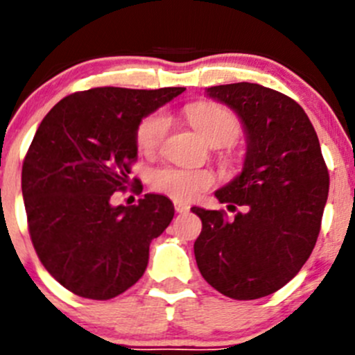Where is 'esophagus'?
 I'll return each mask as SVG.
<instances>
[{
    "label": "esophagus",
    "instance_id": "34e87169",
    "mask_svg": "<svg viewBox=\"0 0 355 355\" xmlns=\"http://www.w3.org/2000/svg\"><path fill=\"white\" fill-rule=\"evenodd\" d=\"M174 209H176V212H179V214L189 212V205L188 203H182V202H174Z\"/></svg>",
    "mask_w": 355,
    "mask_h": 355
}]
</instances>
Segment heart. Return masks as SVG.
I'll return each instance as SVG.
<instances>
[{"label":"heart","instance_id":"1","mask_svg":"<svg viewBox=\"0 0 355 355\" xmlns=\"http://www.w3.org/2000/svg\"><path fill=\"white\" fill-rule=\"evenodd\" d=\"M186 117L210 146L231 145L241 135L240 119L217 103L198 101L186 107ZM169 129V119L162 112L150 114L136 129V145L145 155H153L162 145ZM214 184V174L207 169L162 167L152 176V186L176 202H191Z\"/></svg>","mask_w":355,"mask_h":355}]
</instances>
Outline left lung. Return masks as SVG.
Segmentation results:
<instances>
[{
  "instance_id": "1",
  "label": "left lung",
  "mask_w": 355,
  "mask_h": 355,
  "mask_svg": "<svg viewBox=\"0 0 355 355\" xmlns=\"http://www.w3.org/2000/svg\"><path fill=\"white\" fill-rule=\"evenodd\" d=\"M236 114L247 152L236 178L214 195L243 212L193 207L202 219L195 259L210 286L236 300L283 288L311 255L328 200L329 174L304 108L286 94L252 83L207 87Z\"/></svg>"
}]
</instances>
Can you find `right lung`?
<instances>
[{
	"label": "right lung",
	"instance_id": "obj_1",
	"mask_svg": "<svg viewBox=\"0 0 355 355\" xmlns=\"http://www.w3.org/2000/svg\"><path fill=\"white\" fill-rule=\"evenodd\" d=\"M184 87H94L60 100L22 167L31 240L46 271L76 295L108 300L143 276L150 241L174 217L167 196L112 205L138 155L136 129ZM143 189V186H141Z\"/></svg>",
	"mask_w": 355,
	"mask_h": 355
}]
</instances>
